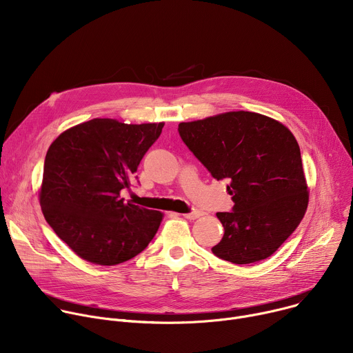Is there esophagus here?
<instances>
[{"instance_id":"34e87169","label":"esophagus","mask_w":353,"mask_h":353,"mask_svg":"<svg viewBox=\"0 0 353 353\" xmlns=\"http://www.w3.org/2000/svg\"><path fill=\"white\" fill-rule=\"evenodd\" d=\"M183 216L187 218V219H196L199 216V214L198 212H188V214H183Z\"/></svg>"}]
</instances>
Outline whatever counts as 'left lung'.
I'll return each mask as SVG.
<instances>
[{
  "label": "left lung",
  "mask_w": 353,
  "mask_h": 353,
  "mask_svg": "<svg viewBox=\"0 0 353 353\" xmlns=\"http://www.w3.org/2000/svg\"><path fill=\"white\" fill-rule=\"evenodd\" d=\"M179 134L216 180H229L230 212H218L212 253L233 264L268 259L303 219L309 192L300 148L279 121L251 112L180 123Z\"/></svg>",
  "instance_id": "left-lung-1"
}]
</instances>
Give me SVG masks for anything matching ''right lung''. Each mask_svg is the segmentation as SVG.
Segmentation results:
<instances>
[{
    "label": "right lung",
    "mask_w": 353,
    "mask_h": 353,
    "mask_svg": "<svg viewBox=\"0 0 353 353\" xmlns=\"http://www.w3.org/2000/svg\"><path fill=\"white\" fill-rule=\"evenodd\" d=\"M163 123L93 119L64 131L44 159L40 207L47 223L81 259L99 265L131 260L157 234L159 211L124 203Z\"/></svg>",
    "instance_id": "obj_1"
}]
</instances>
